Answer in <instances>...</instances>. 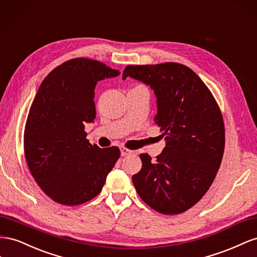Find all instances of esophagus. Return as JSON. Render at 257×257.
<instances>
[{
    "label": "esophagus",
    "mask_w": 257,
    "mask_h": 257,
    "mask_svg": "<svg viewBox=\"0 0 257 257\" xmlns=\"http://www.w3.org/2000/svg\"><path fill=\"white\" fill-rule=\"evenodd\" d=\"M133 153H134V151H131V150L127 149V148H124V146H121V148H120L121 156H128V155H131V154H133Z\"/></svg>",
    "instance_id": "obj_1"
}]
</instances>
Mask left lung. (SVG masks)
<instances>
[{"label":"left lung","instance_id":"obj_1","mask_svg":"<svg viewBox=\"0 0 257 257\" xmlns=\"http://www.w3.org/2000/svg\"><path fill=\"white\" fill-rule=\"evenodd\" d=\"M127 76L155 91L154 117L166 146L153 161L141 154L142 168L133 182L141 199L159 213L174 215L199 201L213 183L225 148V128L216 100L196 73L184 64L127 65Z\"/></svg>","mask_w":257,"mask_h":257}]
</instances>
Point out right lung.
I'll list each match as a JSON object with an SVG mask.
<instances>
[{
    "label": "right lung",
    "instance_id": "right-lung-1",
    "mask_svg": "<svg viewBox=\"0 0 257 257\" xmlns=\"http://www.w3.org/2000/svg\"><path fill=\"white\" fill-rule=\"evenodd\" d=\"M119 71L98 60L74 58L44 78L26 121L27 164L54 201L78 206L100 194L120 156L116 146L100 149L87 140L85 122L96 118L94 87Z\"/></svg>",
    "mask_w": 257,
    "mask_h": 257
}]
</instances>
